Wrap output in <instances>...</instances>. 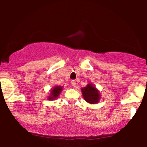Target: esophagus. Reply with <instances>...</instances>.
<instances>
[{"mask_svg": "<svg viewBox=\"0 0 147 147\" xmlns=\"http://www.w3.org/2000/svg\"><path fill=\"white\" fill-rule=\"evenodd\" d=\"M71 84L73 87H76V82L75 80H72L71 81Z\"/></svg>", "mask_w": 147, "mask_h": 147, "instance_id": "1", "label": "esophagus"}]
</instances>
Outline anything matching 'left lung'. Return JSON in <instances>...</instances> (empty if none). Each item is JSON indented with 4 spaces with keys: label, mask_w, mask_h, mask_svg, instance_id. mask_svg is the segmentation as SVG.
<instances>
[{
    "label": "left lung",
    "mask_w": 147,
    "mask_h": 147,
    "mask_svg": "<svg viewBox=\"0 0 147 147\" xmlns=\"http://www.w3.org/2000/svg\"><path fill=\"white\" fill-rule=\"evenodd\" d=\"M81 91L84 100L89 104H97L101 99L100 90L92 83H89L86 87H82Z\"/></svg>",
    "instance_id": "8db88e82"
}]
</instances>
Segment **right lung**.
Segmentation results:
<instances>
[{
	"label": "right lung",
	"mask_w": 147,
	"mask_h": 147,
	"mask_svg": "<svg viewBox=\"0 0 147 147\" xmlns=\"http://www.w3.org/2000/svg\"><path fill=\"white\" fill-rule=\"evenodd\" d=\"M63 86H55L51 90H50V94L47 96V100H55L59 97L61 92L63 91Z\"/></svg>",
	"instance_id": "1"
}]
</instances>
